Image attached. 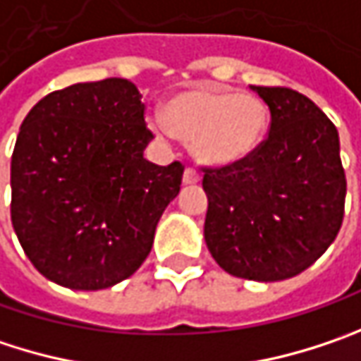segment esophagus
<instances>
[{"mask_svg":"<svg viewBox=\"0 0 361 361\" xmlns=\"http://www.w3.org/2000/svg\"><path fill=\"white\" fill-rule=\"evenodd\" d=\"M201 180V174L195 170V168H187L185 170V174H183V183L185 185H195V183H199Z\"/></svg>","mask_w":361,"mask_h":361,"instance_id":"34e87169","label":"esophagus"}]
</instances>
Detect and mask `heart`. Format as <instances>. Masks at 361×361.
Listing matches in <instances>:
<instances>
[{
	"instance_id": "obj_1",
	"label": "heart",
	"mask_w": 361,
	"mask_h": 361,
	"mask_svg": "<svg viewBox=\"0 0 361 361\" xmlns=\"http://www.w3.org/2000/svg\"><path fill=\"white\" fill-rule=\"evenodd\" d=\"M164 118L152 121L154 131L174 133L189 143L205 166H230L248 158L263 142L269 111L252 94L224 88H193L168 100Z\"/></svg>"
}]
</instances>
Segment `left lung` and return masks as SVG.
Returning a JSON list of instances; mask_svg holds the SVG:
<instances>
[{"label": "left lung", "mask_w": 361, "mask_h": 361, "mask_svg": "<svg viewBox=\"0 0 361 361\" xmlns=\"http://www.w3.org/2000/svg\"><path fill=\"white\" fill-rule=\"evenodd\" d=\"M250 88L269 106V135L243 162L203 168V236L230 275L281 281L308 269L335 240L348 183L337 127L310 98Z\"/></svg>", "instance_id": "obj_1"}]
</instances>
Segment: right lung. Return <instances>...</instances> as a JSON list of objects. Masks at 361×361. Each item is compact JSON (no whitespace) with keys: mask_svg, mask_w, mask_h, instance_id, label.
I'll return each mask as SVG.
<instances>
[{"mask_svg":"<svg viewBox=\"0 0 361 361\" xmlns=\"http://www.w3.org/2000/svg\"><path fill=\"white\" fill-rule=\"evenodd\" d=\"M142 94L123 78L51 92L26 115L12 154V226L30 263L69 290H106L142 267L180 191V162L143 149Z\"/></svg>","mask_w":361,"mask_h":361,"instance_id":"add662e5","label":"right lung"}]
</instances>
